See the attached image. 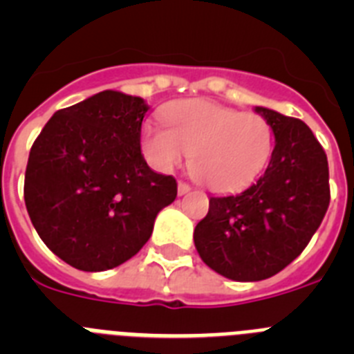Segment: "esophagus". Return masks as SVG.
I'll return each mask as SVG.
<instances>
[{
	"label": "esophagus",
	"mask_w": 354,
	"mask_h": 354,
	"mask_svg": "<svg viewBox=\"0 0 354 354\" xmlns=\"http://www.w3.org/2000/svg\"><path fill=\"white\" fill-rule=\"evenodd\" d=\"M189 189H192V186H189V184H186V183H179V186H177V193H179L180 196L186 195Z\"/></svg>",
	"instance_id": "1"
}]
</instances>
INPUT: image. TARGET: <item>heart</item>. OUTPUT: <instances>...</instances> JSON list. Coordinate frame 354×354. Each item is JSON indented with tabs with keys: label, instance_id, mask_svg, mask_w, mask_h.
<instances>
[{
	"label": "heart",
	"instance_id": "heart-1",
	"mask_svg": "<svg viewBox=\"0 0 354 354\" xmlns=\"http://www.w3.org/2000/svg\"><path fill=\"white\" fill-rule=\"evenodd\" d=\"M166 127L147 124L142 149L150 165L174 170L189 151V170L209 189L239 192L257 180L273 154L270 122L212 101H184L165 113Z\"/></svg>",
	"mask_w": 354,
	"mask_h": 354
}]
</instances>
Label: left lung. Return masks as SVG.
<instances>
[{
    "label": "left lung",
    "instance_id": "8db88e82",
    "mask_svg": "<svg viewBox=\"0 0 354 354\" xmlns=\"http://www.w3.org/2000/svg\"><path fill=\"white\" fill-rule=\"evenodd\" d=\"M255 111L274 134L270 165L239 195L211 196L193 234L200 259L236 282L266 280L289 266L330 205L328 159L310 127L262 106Z\"/></svg>",
    "mask_w": 354,
    "mask_h": 354
}]
</instances>
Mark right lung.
Listing matches in <instances>:
<instances>
[{"label": "right lung", "instance_id": "right-lung-1", "mask_svg": "<svg viewBox=\"0 0 354 354\" xmlns=\"http://www.w3.org/2000/svg\"><path fill=\"white\" fill-rule=\"evenodd\" d=\"M149 104L104 90L58 109L28 158L24 202L40 239L81 271H106L134 257L158 212L177 196L140 147Z\"/></svg>", "mask_w": 354, "mask_h": 354}]
</instances>
